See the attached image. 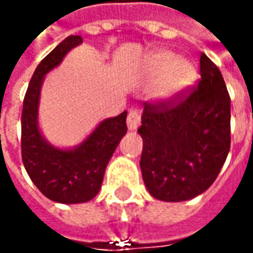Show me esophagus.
I'll return each instance as SVG.
<instances>
[{"label": "esophagus", "instance_id": "esophagus-1", "mask_svg": "<svg viewBox=\"0 0 253 253\" xmlns=\"http://www.w3.org/2000/svg\"><path fill=\"white\" fill-rule=\"evenodd\" d=\"M126 124H128V129L136 130L139 124H140V114L137 110H130L128 118H126Z\"/></svg>", "mask_w": 253, "mask_h": 253}]
</instances>
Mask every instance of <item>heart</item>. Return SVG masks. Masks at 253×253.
Returning <instances> with one entry per match:
<instances>
[{"label": "heart", "instance_id": "1", "mask_svg": "<svg viewBox=\"0 0 253 253\" xmlns=\"http://www.w3.org/2000/svg\"><path fill=\"white\" fill-rule=\"evenodd\" d=\"M150 74L160 77L158 96L165 100L180 97L197 78L194 64L170 50H157L147 60Z\"/></svg>", "mask_w": 253, "mask_h": 253}]
</instances>
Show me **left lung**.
<instances>
[{
    "mask_svg": "<svg viewBox=\"0 0 253 253\" xmlns=\"http://www.w3.org/2000/svg\"><path fill=\"white\" fill-rule=\"evenodd\" d=\"M201 80L183 99L144 103L140 169L151 196L187 201L211 187L230 150V96L222 73L205 53Z\"/></svg>",
    "mask_w": 253,
    "mask_h": 253,
    "instance_id": "obj_1",
    "label": "left lung"
}]
</instances>
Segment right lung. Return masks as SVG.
Segmentation results:
<instances>
[{
    "mask_svg": "<svg viewBox=\"0 0 253 253\" xmlns=\"http://www.w3.org/2000/svg\"><path fill=\"white\" fill-rule=\"evenodd\" d=\"M81 43V36H69L43 57L31 77L22 111L24 168L43 196L60 204L86 203L97 196L106 167L126 133V111H123L100 121L81 143L70 149L56 147L43 137L38 124L43 78Z\"/></svg>",
    "mask_w": 253,
    "mask_h": 253,
    "instance_id": "1",
    "label": "right lung"
}]
</instances>
